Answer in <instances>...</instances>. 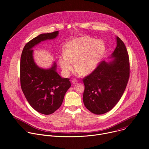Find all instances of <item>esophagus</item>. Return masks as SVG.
Segmentation results:
<instances>
[{
    "mask_svg": "<svg viewBox=\"0 0 149 149\" xmlns=\"http://www.w3.org/2000/svg\"><path fill=\"white\" fill-rule=\"evenodd\" d=\"M77 82H78V80L76 79L75 78H73V79H72V84H77Z\"/></svg>",
    "mask_w": 149,
    "mask_h": 149,
    "instance_id": "esophagus-1",
    "label": "esophagus"
}]
</instances>
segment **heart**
<instances>
[{
    "label": "heart",
    "instance_id": "obj_1",
    "mask_svg": "<svg viewBox=\"0 0 149 149\" xmlns=\"http://www.w3.org/2000/svg\"><path fill=\"white\" fill-rule=\"evenodd\" d=\"M105 52V45L101 40L81 36L70 40L65 46L59 63L63 73L68 75L73 71L81 75L90 74L96 68Z\"/></svg>",
    "mask_w": 149,
    "mask_h": 149
}]
</instances>
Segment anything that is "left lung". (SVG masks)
Returning <instances> with one entry per match:
<instances>
[{
  "label": "left lung",
  "instance_id": "8db88e82",
  "mask_svg": "<svg viewBox=\"0 0 149 149\" xmlns=\"http://www.w3.org/2000/svg\"><path fill=\"white\" fill-rule=\"evenodd\" d=\"M117 47L110 62L101 61L96 68L83 78V102L95 114L110 111L122 97L130 77L129 54L121 39L117 36Z\"/></svg>",
  "mask_w": 149,
  "mask_h": 149
}]
</instances>
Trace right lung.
I'll return each mask as SVG.
<instances>
[{"mask_svg": "<svg viewBox=\"0 0 149 149\" xmlns=\"http://www.w3.org/2000/svg\"><path fill=\"white\" fill-rule=\"evenodd\" d=\"M58 35V31H55L34 38L25 45L20 58L21 88L31 107L45 115L54 113L60 107L71 84L69 78H62L56 72L55 62L48 70L38 67L33 60L32 48Z\"/></svg>", "mask_w": 149, "mask_h": 149, "instance_id": "add662e5", "label": "right lung"}]
</instances>
